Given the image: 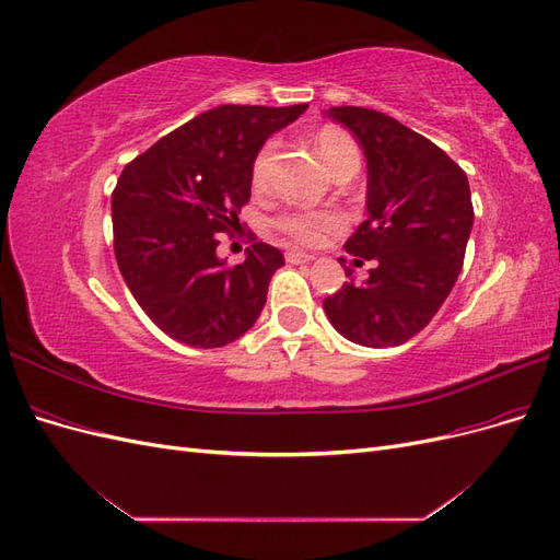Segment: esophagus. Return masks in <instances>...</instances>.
Returning <instances> with one entry per match:
<instances>
[{
  "label": "esophagus",
  "mask_w": 560,
  "mask_h": 560,
  "mask_svg": "<svg viewBox=\"0 0 560 560\" xmlns=\"http://www.w3.org/2000/svg\"><path fill=\"white\" fill-rule=\"evenodd\" d=\"M284 259L290 261V264H308V261H313L315 257H313V254H306V252H296V249H292V252H287V254H284Z\"/></svg>",
  "instance_id": "34e87169"
}]
</instances>
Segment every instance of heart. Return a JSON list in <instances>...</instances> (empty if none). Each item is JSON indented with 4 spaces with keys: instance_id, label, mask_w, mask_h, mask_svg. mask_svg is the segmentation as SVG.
Instances as JSON below:
<instances>
[{
    "instance_id": "b5f03b06",
    "label": "heart",
    "mask_w": 560,
    "mask_h": 560,
    "mask_svg": "<svg viewBox=\"0 0 560 560\" xmlns=\"http://www.w3.org/2000/svg\"><path fill=\"white\" fill-rule=\"evenodd\" d=\"M315 149L327 165V171L334 175L346 165H360V151L352 138L338 128H325L315 135ZM276 154V142H268L252 165V184L257 189H266L268 175H270V161ZM341 226V217L336 212H287L278 219V229L301 245H313L322 235Z\"/></svg>"
}]
</instances>
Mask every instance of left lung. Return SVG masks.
<instances>
[{
  "mask_svg": "<svg viewBox=\"0 0 560 560\" xmlns=\"http://www.w3.org/2000/svg\"><path fill=\"white\" fill-rule=\"evenodd\" d=\"M325 114L364 151L369 217L346 249L376 266L362 284L352 278L322 306L352 343L401 346L428 327L460 273L474 224L469 182L446 151L393 116L366 107Z\"/></svg>",
  "mask_w": 560,
  "mask_h": 560,
  "instance_id": "8db88e82",
  "label": "left lung"
}]
</instances>
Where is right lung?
<instances>
[{
  "label": "right lung",
  "mask_w": 560,
  "mask_h": 560,
  "mask_svg": "<svg viewBox=\"0 0 560 560\" xmlns=\"http://www.w3.org/2000/svg\"><path fill=\"white\" fill-rule=\"evenodd\" d=\"M306 109L214 107L124 167L112 194L118 270L142 311L175 341L222 348L261 315L268 282L284 266L282 252L257 243L243 264L229 266L217 254V233L238 224L264 142Z\"/></svg>",
  "instance_id": "obj_1"
}]
</instances>
